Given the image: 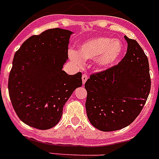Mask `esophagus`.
<instances>
[{
  "label": "esophagus",
  "instance_id": "esophagus-1",
  "mask_svg": "<svg viewBox=\"0 0 159 159\" xmlns=\"http://www.w3.org/2000/svg\"><path fill=\"white\" fill-rule=\"evenodd\" d=\"M82 83H83V85H84V84L86 83V82L87 81V79H88L87 75H86V74H85V73H84V74H82Z\"/></svg>",
  "mask_w": 159,
  "mask_h": 159
}]
</instances>
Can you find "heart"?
<instances>
[{
	"label": "heart",
	"mask_w": 159,
	"mask_h": 159,
	"mask_svg": "<svg viewBox=\"0 0 159 159\" xmlns=\"http://www.w3.org/2000/svg\"><path fill=\"white\" fill-rule=\"evenodd\" d=\"M124 52V45L118 39L97 37L82 43L78 52L69 51V58L77 65H82V60L94 59L96 66L105 70L114 66L118 62Z\"/></svg>",
	"instance_id": "obj_1"
}]
</instances>
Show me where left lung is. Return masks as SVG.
<instances>
[{"label":"left lung","mask_w":159,"mask_h":159,"mask_svg":"<svg viewBox=\"0 0 159 159\" xmlns=\"http://www.w3.org/2000/svg\"><path fill=\"white\" fill-rule=\"evenodd\" d=\"M127 52L110 69L94 73L85 83L86 109L91 125L103 132L127 127L140 114L150 94V67L138 43L125 36Z\"/></svg>","instance_id":"1"}]
</instances>
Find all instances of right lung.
Returning <instances> with one entry per match:
<instances>
[{"mask_svg":"<svg viewBox=\"0 0 159 159\" xmlns=\"http://www.w3.org/2000/svg\"><path fill=\"white\" fill-rule=\"evenodd\" d=\"M73 32L49 29L27 39L14 54L8 89L16 114L23 123L46 130L57 125L73 92L82 86V73L62 70Z\"/></svg>","mask_w":159,"mask_h":159,"instance_id":"1","label":"right lung"}]
</instances>
